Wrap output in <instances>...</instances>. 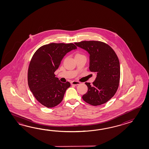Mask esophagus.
Masks as SVG:
<instances>
[{"label": "esophagus", "instance_id": "obj_1", "mask_svg": "<svg viewBox=\"0 0 149 149\" xmlns=\"http://www.w3.org/2000/svg\"><path fill=\"white\" fill-rule=\"evenodd\" d=\"M80 84V82H78V81H72V82H71V84L72 85H78Z\"/></svg>", "mask_w": 149, "mask_h": 149}]
</instances>
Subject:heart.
I'll use <instances>...</instances> for the list:
<instances>
[{
    "label": "heart",
    "mask_w": 149,
    "mask_h": 149,
    "mask_svg": "<svg viewBox=\"0 0 149 149\" xmlns=\"http://www.w3.org/2000/svg\"><path fill=\"white\" fill-rule=\"evenodd\" d=\"M80 55V54H76V55Z\"/></svg>",
    "instance_id": "heart-1"
}]
</instances>
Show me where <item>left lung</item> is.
<instances>
[{"label": "left lung", "instance_id": "1", "mask_svg": "<svg viewBox=\"0 0 149 149\" xmlns=\"http://www.w3.org/2000/svg\"><path fill=\"white\" fill-rule=\"evenodd\" d=\"M74 44L88 53L89 70L96 74L92 85L85 82L88 91L82 99L94 106L103 104L114 96L119 86L120 70L117 56L110 46L101 41H82Z\"/></svg>", "mask_w": 149, "mask_h": 149}]
</instances>
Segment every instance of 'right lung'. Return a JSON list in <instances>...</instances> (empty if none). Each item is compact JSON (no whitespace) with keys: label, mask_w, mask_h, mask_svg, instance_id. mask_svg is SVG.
Listing matches in <instances>:
<instances>
[{"label":"right lung","mask_w":149,"mask_h":149,"mask_svg":"<svg viewBox=\"0 0 149 149\" xmlns=\"http://www.w3.org/2000/svg\"><path fill=\"white\" fill-rule=\"evenodd\" d=\"M77 47L72 43H51L38 48L29 67L28 81L35 98L47 108L59 104L70 83L61 82L54 72L66 54Z\"/></svg>","instance_id":"obj_1"}]
</instances>
